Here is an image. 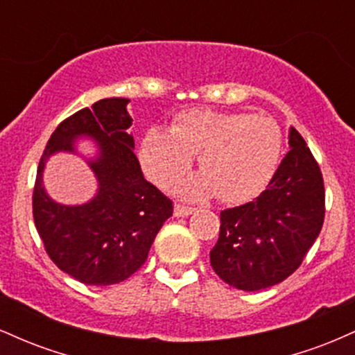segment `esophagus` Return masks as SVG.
I'll list each match as a JSON object with an SVG mask.
<instances>
[{"mask_svg": "<svg viewBox=\"0 0 355 355\" xmlns=\"http://www.w3.org/2000/svg\"><path fill=\"white\" fill-rule=\"evenodd\" d=\"M191 214H193V209H191V207L180 205V203H177L173 209L175 217H189V215H191Z\"/></svg>", "mask_w": 355, "mask_h": 355, "instance_id": "34e87169", "label": "esophagus"}]
</instances>
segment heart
Masks as SVG:
<instances>
[{
    "label": "heart",
    "mask_w": 355,
    "mask_h": 355,
    "mask_svg": "<svg viewBox=\"0 0 355 355\" xmlns=\"http://www.w3.org/2000/svg\"><path fill=\"white\" fill-rule=\"evenodd\" d=\"M282 130L272 118L191 108L170 130L153 126L140 145V162L150 180L168 189L198 153L202 173L183 180L178 191L191 200L218 193L225 203L259 197L277 172Z\"/></svg>",
    "instance_id": "heart-1"
}]
</instances>
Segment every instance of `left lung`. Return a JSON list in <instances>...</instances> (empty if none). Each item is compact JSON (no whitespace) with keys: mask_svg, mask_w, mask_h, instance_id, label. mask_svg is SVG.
Here are the masks:
<instances>
[{"mask_svg":"<svg viewBox=\"0 0 355 355\" xmlns=\"http://www.w3.org/2000/svg\"><path fill=\"white\" fill-rule=\"evenodd\" d=\"M288 148L267 190L220 214L210 263L239 291H262L294 274L322 230L324 180L294 126L288 128Z\"/></svg>","mask_w":355,"mask_h":355,"instance_id":"8db88e82","label":"left lung"}]
</instances>
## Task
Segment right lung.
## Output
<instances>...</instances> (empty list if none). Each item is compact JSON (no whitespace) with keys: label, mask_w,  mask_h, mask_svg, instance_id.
<instances>
[{"label":"right lung","mask_w":355,"mask_h":355,"mask_svg":"<svg viewBox=\"0 0 355 355\" xmlns=\"http://www.w3.org/2000/svg\"><path fill=\"white\" fill-rule=\"evenodd\" d=\"M128 98H103L60 123L40 160L33 191L35 225L56 267L87 285L123 282L145 263L155 237L172 217V200L146 182L128 132ZM80 137L96 144L93 157L78 150ZM78 154L99 189L80 206L60 204L47 195L42 170L53 154Z\"/></svg>","instance_id":"right-lung-1"}]
</instances>
